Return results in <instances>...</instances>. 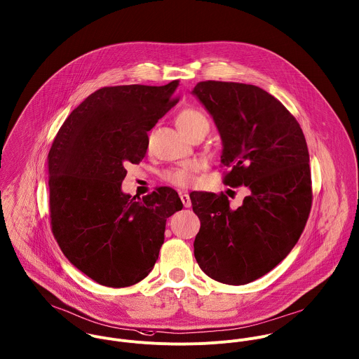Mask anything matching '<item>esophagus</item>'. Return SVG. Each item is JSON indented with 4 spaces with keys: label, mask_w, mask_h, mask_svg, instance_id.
<instances>
[{
    "label": "esophagus",
    "mask_w": 359,
    "mask_h": 359,
    "mask_svg": "<svg viewBox=\"0 0 359 359\" xmlns=\"http://www.w3.org/2000/svg\"><path fill=\"white\" fill-rule=\"evenodd\" d=\"M180 198H182V203L186 208H190L191 207V200H190V196L186 194V193H180Z\"/></svg>",
    "instance_id": "1"
}]
</instances>
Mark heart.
<instances>
[{
  "label": "heart",
  "mask_w": 359,
  "mask_h": 359,
  "mask_svg": "<svg viewBox=\"0 0 359 359\" xmlns=\"http://www.w3.org/2000/svg\"><path fill=\"white\" fill-rule=\"evenodd\" d=\"M176 125L179 130L189 139L197 133H208L210 119L208 116L197 108H184L176 116ZM196 173V166L193 163H186L179 168L170 169L165 173V179L177 187L189 186Z\"/></svg>",
  "instance_id": "heart-1"
}]
</instances>
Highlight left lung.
<instances>
[{"label": "left lung", "instance_id": "left-lung-1", "mask_svg": "<svg viewBox=\"0 0 359 359\" xmlns=\"http://www.w3.org/2000/svg\"><path fill=\"white\" fill-rule=\"evenodd\" d=\"M191 94L215 122L224 184L250 194L233 210L224 194L193 191L201 227L194 257L211 279L240 286L279 265L298 241L312 204L309 154L286 107L258 86L200 81Z\"/></svg>", "mask_w": 359, "mask_h": 359}]
</instances>
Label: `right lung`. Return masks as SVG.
Masks as SVG:
<instances>
[{
    "label": "right lung",
    "mask_w": 359,
    "mask_h": 359,
    "mask_svg": "<svg viewBox=\"0 0 359 359\" xmlns=\"http://www.w3.org/2000/svg\"><path fill=\"white\" fill-rule=\"evenodd\" d=\"M179 86L102 87L61 126L48 154L54 237L73 266L102 286L128 287L152 271L166 219L183 208L159 187L143 200L122 191L129 163H139L156 122L176 105Z\"/></svg>",
    "instance_id": "add662e5"
}]
</instances>
